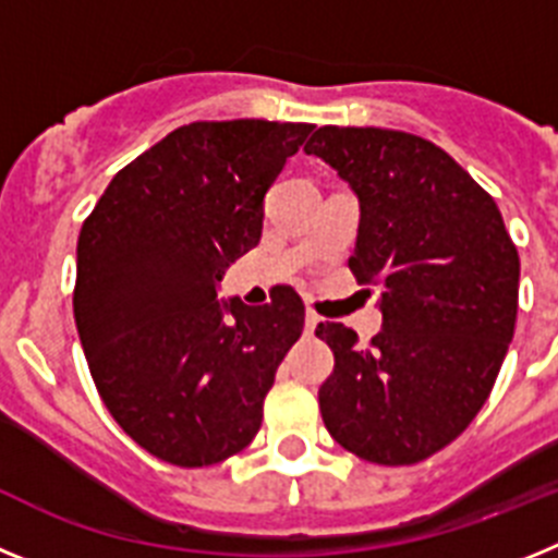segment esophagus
Masks as SVG:
<instances>
[{
	"label": "esophagus",
	"instance_id": "1",
	"mask_svg": "<svg viewBox=\"0 0 558 558\" xmlns=\"http://www.w3.org/2000/svg\"><path fill=\"white\" fill-rule=\"evenodd\" d=\"M318 324H322V318H318V315H315V313L304 315V332H307V335H313Z\"/></svg>",
	"mask_w": 558,
	"mask_h": 558
}]
</instances>
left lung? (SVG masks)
I'll list each match as a JSON object with an SVG mask.
<instances>
[{"label": "left lung", "instance_id": "1", "mask_svg": "<svg viewBox=\"0 0 558 558\" xmlns=\"http://www.w3.org/2000/svg\"><path fill=\"white\" fill-rule=\"evenodd\" d=\"M304 153L357 198L349 268L377 284L383 313L368 347L343 324L315 329L335 354L318 391L324 425L366 461H425L489 399L514 338L520 256L492 195L422 136L324 125Z\"/></svg>", "mask_w": 558, "mask_h": 558}]
</instances>
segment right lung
Listing matches in <instances>:
<instances>
[{"mask_svg":"<svg viewBox=\"0 0 558 558\" xmlns=\"http://www.w3.org/2000/svg\"><path fill=\"white\" fill-rule=\"evenodd\" d=\"M313 125L192 122L106 186L77 236L72 304L108 413L150 456L209 466L263 425L304 304L220 299L223 274L263 236L265 192Z\"/></svg>","mask_w":558,"mask_h":558,"instance_id":"right-lung-1","label":"right lung"}]
</instances>
